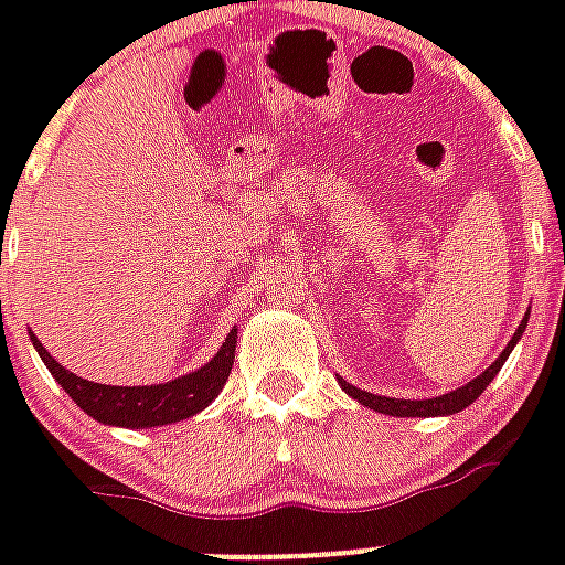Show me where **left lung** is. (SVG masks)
Wrapping results in <instances>:
<instances>
[{"label": "left lung", "instance_id": "8db88e82", "mask_svg": "<svg viewBox=\"0 0 565 565\" xmlns=\"http://www.w3.org/2000/svg\"><path fill=\"white\" fill-rule=\"evenodd\" d=\"M527 328V313L525 319H522V326L516 328V334L510 337V343L504 345V352L492 361V366H487V370L481 372L478 377H472L469 384L457 386V390H451V393L446 395H437V398H390V395H375V393H366V390H358V386H352L349 381H343V377H337L340 381V386H343L345 393L352 395V398H358V402L363 404V407H370V411L375 413H386V416H451V413H460L463 407H469V404L478 398V395L490 386V381L501 372V366H504V361L510 358V352H513V345L522 340V334H525Z\"/></svg>", "mask_w": 565, "mask_h": 565}]
</instances>
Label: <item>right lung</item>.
<instances>
[{"label": "right lung", "mask_w": 565, "mask_h": 565, "mask_svg": "<svg viewBox=\"0 0 565 565\" xmlns=\"http://www.w3.org/2000/svg\"><path fill=\"white\" fill-rule=\"evenodd\" d=\"M31 343L38 349L40 361L64 386V393L102 425H117V428H158L172 422L190 419L222 393L234 366V345H237V328H231L220 352L204 363L202 370L181 375L167 384L152 386H108L73 375L46 352V345L31 334Z\"/></svg>", "instance_id": "right-lung-1"}]
</instances>
